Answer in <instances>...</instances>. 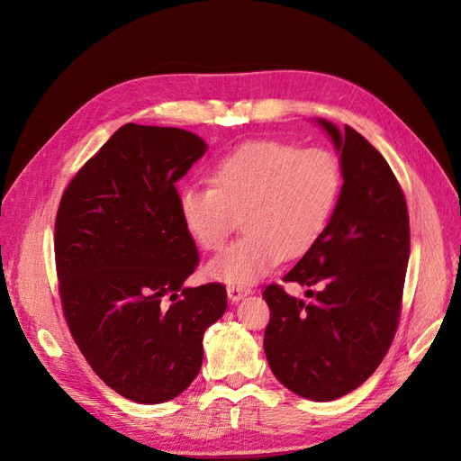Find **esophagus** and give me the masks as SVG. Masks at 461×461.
<instances>
[{
	"instance_id": "esophagus-1",
	"label": "esophagus",
	"mask_w": 461,
	"mask_h": 461,
	"mask_svg": "<svg viewBox=\"0 0 461 461\" xmlns=\"http://www.w3.org/2000/svg\"><path fill=\"white\" fill-rule=\"evenodd\" d=\"M249 295V289H243V287H238V285H230L228 287V297L231 303H238L241 301L243 297Z\"/></svg>"
}]
</instances>
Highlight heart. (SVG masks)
Segmentation results:
<instances>
[{
    "label": "heart",
    "instance_id": "1",
    "mask_svg": "<svg viewBox=\"0 0 461 461\" xmlns=\"http://www.w3.org/2000/svg\"><path fill=\"white\" fill-rule=\"evenodd\" d=\"M210 182L180 192V220L202 249L215 251L241 215L246 236L213 258L205 276L246 287L315 246L337 208L342 172L325 149L249 140L213 164Z\"/></svg>",
    "mask_w": 461,
    "mask_h": 461
}]
</instances>
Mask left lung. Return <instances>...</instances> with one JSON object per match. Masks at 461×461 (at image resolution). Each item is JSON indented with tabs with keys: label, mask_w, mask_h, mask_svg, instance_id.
<instances>
[{
	"label": "left lung",
	"mask_w": 461,
	"mask_h": 461,
	"mask_svg": "<svg viewBox=\"0 0 461 461\" xmlns=\"http://www.w3.org/2000/svg\"><path fill=\"white\" fill-rule=\"evenodd\" d=\"M340 154L342 188L330 221L283 281L312 301L263 291L271 319L263 348L271 372L307 400L329 402L358 388L393 345L410 258L404 194L375 146L350 126L317 119Z\"/></svg>",
	"instance_id": "1"
}]
</instances>
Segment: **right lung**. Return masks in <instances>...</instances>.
Listing matches in <instances>:
<instances>
[{"label": "right lung", "instance_id": "right-lung-1", "mask_svg": "<svg viewBox=\"0 0 461 461\" xmlns=\"http://www.w3.org/2000/svg\"><path fill=\"white\" fill-rule=\"evenodd\" d=\"M205 150L190 131L129 122L59 203L55 263L68 330L104 384L139 404L168 402L192 384L203 332L228 307L221 283L184 285L200 258L176 182Z\"/></svg>", "mask_w": 461, "mask_h": 461}]
</instances>
